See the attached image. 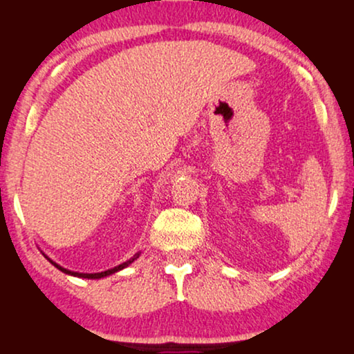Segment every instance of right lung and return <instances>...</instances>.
Here are the masks:
<instances>
[{"mask_svg": "<svg viewBox=\"0 0 354 354\" xmlns=\"http://www.w3.org/2000/svg\"><path fill=\"white\" fill-rule=\"evenodd\" d=\"M138 256L140 254H135L133 256L131 259H129V261H126V263H123V265H120V266H116V268H113V270H108V271H103V273H95V274H88V273H73V271H68V270H64V268H61V266H58L56 265V263H53V265H55L56 268H58V270H61L63 271V273H66V274H73V276H80V278H88V279H98V278H103V276H108V274H111V273H116V271H120V270H123V268H126L129 265V263H133L135 261V259L138 258Z\"/></svg>", "mask_w": 354, "mask_h": 354, "instance_id": "right-lung-1", "label": "right lung"}]
</instances>
